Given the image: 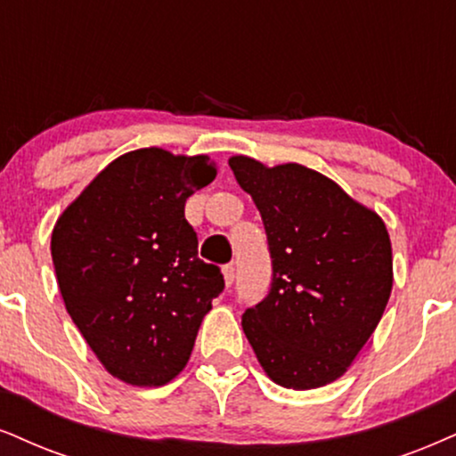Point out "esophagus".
Listing matches in <instances>:
<instances>
[{
    "label": "esophagus",
    "instance_id": "obj_1",
    "mask_svg": "<svg viewBox=\"0 0 456 456\" xmlns=\"http://www.w3.org/2000/svg\"><path fill=\"white\" fill-rule=\"evenodd\" d=\"M224 273V281H226V285L230 288V285L234 283V279H237V268H234V264H226V266L222 268Z\"/></svg>",
    "mask_w": 456,
    "mask_h": 456
}]
</instances>
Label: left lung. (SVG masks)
<instances>
[{
    "label": "left lung",
    "instance_id": "obj_1",
    "mask_svg": "<svg viewBox=\"0 0 456 456\" xmlns=\"http://www.w3.org/2000/svg\"><path fill=\"white\" fill-rule=\"evenodd\" d=\"M251 194L273 257L268 296L243 331L274 383L306 391L346 372L383 317L393 288L389 232L379 213L296 162L228 160Z\"/></svg>",
    "mask_w": 456,
    "mask_h": 456
}]
</instances>
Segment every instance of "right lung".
I'll return each instance as SVG.
<instances>
[{
	"instance_id": "add662e5",
	"label": "right lung",
	"mask_w": 456,
	"mask_h": 456,
	"mask_svg": "<svg viewBox=\"0 0 456 456\" xmlns=\"http://www.w3.org/2000/svg\"><path fill=\"white\" fill-rule=\"evenodd\" d=\"M217 175L209 156L143 148L110 162L56 219L50 240L67 313L105 370L162 387L188 363L222 294L183 216L188 196Z\"/></svg>"
}]
</instances>
